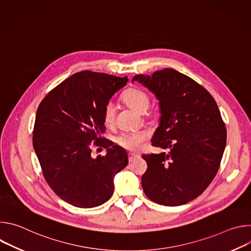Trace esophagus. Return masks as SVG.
Wrapping results in <instances>:
<instances>
[{
  "label": "esophagus",
  "mask_w": 251,
  "mask_h": 251,
  "mask_svg": "<svg viewBox=\"0 0 251 251\" xmlns=\"http://www.w3.org/2000/svg\"><path fill=\"white\" fill-rule=\"evenodd\" d=\"M139 156L138 155H136V154H133V153H129L128 154V160H129V162H132V161H134L136 158H138Z\"/></svg>",
  "instance_id": "obj_1"
}]
</instances>
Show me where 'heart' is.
I'll return each mask as SVG.
<instances>
[{"instance_id":"heart-1","label":"heart","mask_w":251,"mask_h":251,"mask_svg":"<svg viewBox=\"0 0 251 251\" xmlns=\"http://www.w3.org/2000/svg\"><path fill=\"white\" fill-rule=\"evenodd\" d=\"M123 101L139 112H145L150 105V97L143 89L131 87L122 94ZM115 105L113 102H107L103 110V121L107 126L115 122ZM151 134L147 130L123 132L116 138L117 144L128 151H139L144 147Z\"/></svg>"}]
</instances>
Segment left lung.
<instances>
[{
	"instance_id": "obj_1",
	"label": "left lung",
	"mask_w": 251,
	"mask_h": 251,
	"mask_svg": "<svg viewBox=\"0 0 251 251\" xmlns=\"http://www.w3.org/2000/svg\"><path fill=\"white\" fill-rule=\"evenodd\" d=\"M134 81L159 100L161 118L152 145L170 150L142 156L148 165L143 191L159 204H185L208 187L221 165L226 129L218 104L201 85L173 68L137 75Z\"/></svg>"
}]
</instances>
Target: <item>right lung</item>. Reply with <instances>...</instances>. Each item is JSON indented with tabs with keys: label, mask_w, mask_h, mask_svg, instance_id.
I'll return each mask as SVG.
<instances>
[{
	"label": "right lung",
	"mask_w": 251,
	"mask_h": 251,
	"mask_svg": "<svg viewBox=\"0 0 251 251\" xmlns=\"http://www.w3.org/2000/svg\"><path fill=\"white\" fill-rule=\"evenodd\" d=\"M128 81L84 70L53 88L41 102L32 145L47 183L61 200L76 207L101 205L113 195V178L128 165L127 152L102 138L103 110ZM93 142L106 155L91 156Z\"/></svg>",
	"instance_id": "add662e5"
}]
</instances>
